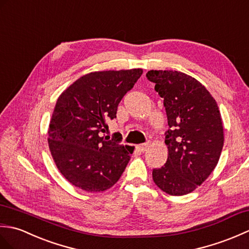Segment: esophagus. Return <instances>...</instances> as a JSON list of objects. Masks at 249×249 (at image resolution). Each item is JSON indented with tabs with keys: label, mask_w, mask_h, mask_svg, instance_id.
Instances as JSON below:
<instances>
[{
	"label": "esophagus",
	"mask_w": 249,
	"mask_h": 249,
	"mask_svg": "<svg viewBox=\"0 0 249 249\" xmlns=\"http://www.w3.org/2000/svg\"><path fill=\"white\" fill-rule=\"evenodd\" d=\"M148 147H149V143H148V142L141 143V145H137V149H139V150H140V151H142V152L146 151Z\"/></svg>",
	"instance_id": "34e87169"
}]
</instances>
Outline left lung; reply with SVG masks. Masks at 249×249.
Returning a JSON list of instances; mask_svg holds the SVG:
<instances>
[{
    "instance_id": "1",
    "label": "left lung",
    "mask_w": 249,
    "mask_h": 249,
    "mask_svg": "<svg viewBox=\"0 0 249 249\" xmlns=\"http://www.w3.org/2000/svg\"><path fill=\"white\" fill-rule=\"evenodd\" d=\"M147 79L164 98L169 129L168 158L152 178L163 192L182 196L211 175L224 146V129L216 101L196 79L180 71L150 70Z\"/></svg>"
}]
</instances>
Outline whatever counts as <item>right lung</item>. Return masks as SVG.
Wrapping results in <instances>:
<instances>
[{
    "mask_svg": "<svg viewBox=\"0 0 249 249\" xmlns=\"http://www.w3.org/2000/svg\"><path fill=\"white\" fill-rule=\"evenodd\" d=\"M142 69L96 71L81 76L57 99L49 126V148L71 184L98 193L112 187L124 171L130 146L100 136L116 118L118 104L133 88Z\"/></svg>",
    "mask_w": 249,
    "mask_h": 249,
    "instance_id": "1",
    "label": "right lung"
}]
</instances>
